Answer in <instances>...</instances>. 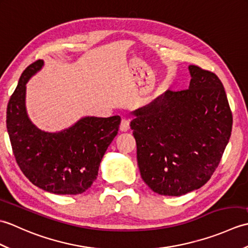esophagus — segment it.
<instances>
[{
    "label": "esophagus",
    "mask_w": 248,
    "mask_h": 248,
    "mask_svg": "<svg viewBox=\"0 0 248 248\" xmlns=\"http://www.w3.org/2000/svg\"><path fill=\"white\" fill-rule=\"evenodd\" d=\"M130 129V124L129 121L127 119H123L121 120L120 123V125H119V130L121 131V132H127V131Z\"/></svg>",
    "instance_id": "1"
}]
</instances>
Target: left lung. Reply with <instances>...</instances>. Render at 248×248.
<instances>
[{
    "label": "left lung",
    "instance_id": "left-lung-1",
    "mask_svg": "<svg viewBox=\"0 0 248 248\" xmlns=\"http://www.w3.org/2000/svg\"><path fill=\"white\" fill-rule=\"evenodd\" d=\"M187 89H168L131 113L140 176L152 191L181 196L202 187L227 146L232 113L215 73L188 66Z\"/></svg>",
    "mask_w": 248,
    "mask_h": 248
}]
</instances>
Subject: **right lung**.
<instances>
[{
    "label": "right lung",
    "mask_w": 248,
    "mask_h": 248,
    "mask_svg": "<svg viewBox=\"0 0 248 248\" xmlns=\"http://www.w3.org/2000/svg\"><path fill=\"white\" fill-rule=\"evenodd\" d=\"M43 66L39 60L26 68L7 105L6 127L15 159L24 176L44 191L81 194L97 179L100 162L117 135L120 117L88 116L61 132L41 131L26 114L25 85Z\"/></svg>",
    "instance_id": "1"
}]
</instances>
